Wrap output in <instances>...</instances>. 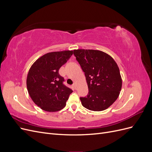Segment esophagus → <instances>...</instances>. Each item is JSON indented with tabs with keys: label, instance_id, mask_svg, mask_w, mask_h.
Returning <instances> with one entry per match:
<instances>
[{
	"label": "esophagus",
	"instance_id": "1",
	"mask_svg": "<svg viewBox=\"0 0 152 152\" xmlns=\"http://www.w3.org/2000/svg\"><path fill=\"white\" fill-rule=\"evenodd\" d=\"M73 87H74V88L76 89V87H77V84H76V83H73Z\"/></svg>",
	"mask_w": 152,
	"mask_h": 152
}]
</instances>
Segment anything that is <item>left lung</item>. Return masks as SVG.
<instances>
[{
	"label": "left lung",
	"mask_w": 152,
	"mask_h": 152,
	"mask_svg": "<svg viewBox=\"0 0 152 152\" xmlns=\"http://www.w3.org/2000/svg\"><path fill=\"white\" fill-rule=\"evenodd\" d=\"M84 72L88 94L80 97L82 106L92 111H103L118 98L122 88L118 66L108 54L98 50H73Z\"/></svg>",
	"instance_id": "obj_1"
}]
</instances>
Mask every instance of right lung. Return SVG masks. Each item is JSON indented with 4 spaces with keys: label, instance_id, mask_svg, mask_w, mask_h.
<instances>
[{
    "label": "right lung",
    "instance_id": "1",
    "mask_svg": "<svg viewBox=\"0 0 152 152\" xmlns=\"http://www.w3.org/2000/svg\"><path fill=\"white\" fill-rule=\"evenodd\" d=\"M73 50L49 53L37 60L30 68L26 79L28 94L41 109L54 112L61 110L73 91L63 84L59 70L73 54Z\"/></svg>",
    "mask_w": 152,
    "mask_h": 152
}]
</instances>
